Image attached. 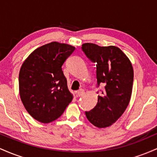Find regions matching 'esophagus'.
I'll return each mask as SVG.
<instances>
[{
    "label": "esophagus",
    "mask_w": 157,
    "mask_h": 157,
    "mask_svg": "<svg viewBox=\"0 0 157 157\" xmlns=\"http://www.w3.org/2000/svg\"><path fill=\"white\" fill-rule=\"evenodd\" d=\"M84 93H85V91H84V90L82 89H80V90H78V91H77V96H79V97L82 96V95L84 94Z\"/></svg>",
    "instance_id": "obj_1"
}]
</instances>
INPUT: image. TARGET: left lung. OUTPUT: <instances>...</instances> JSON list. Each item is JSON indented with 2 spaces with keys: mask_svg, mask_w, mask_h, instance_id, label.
<instances>
[{
  "mask_svg": "<svg viewBox=\"0 0 157 157\" xmlns=\"http://www.w3.org/2000/svg\"><path fill=\"white\" fill-rule=\"evenodd\" d=\"M82 50L91 62L96 63L97 87L105 85L96 106L86 111V116L96 127H109L122 116L130 102L134 81L132 65L116 46L87 43L82 45Z\"/></svg>",
  "mask_w": 157,
  "mask_h": 157,
  "instance_id": "1",
  "label": "left lung"
}]
</instances>
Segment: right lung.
Here are the masks:
<instances>
[{
  "label": "right lung",
  "mask_w": 157,
  "mask_h": 157,
  "mask_svg": "<svg viewBox=\"0 0 157 157\" xmlns=\"http://www.w3.org/2000/svg\"><path fill=\"white\" fill-rule=\"evenodd\" d=\"M75 48L52 42L35 49L19 73V92L25 109L37 121L48 123L64 112L73 96L62 66Z\"/></svg>",
  "instance_id": "right-lung-1"
}]
</instances>
